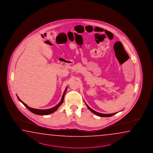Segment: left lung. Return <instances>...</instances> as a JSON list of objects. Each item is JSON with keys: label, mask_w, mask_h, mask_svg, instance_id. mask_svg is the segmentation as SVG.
<instances>
[{"label": "left lung", "mask_w": 153, "mask_h": 153, "mask_svg": "<svg viewBox=\"0 0 153 153\" xmlns=\"http://www.w3.org/2000/svg\"><path fill=\"white\" fill-rule=\"evenodd\" d=\"M85 104L87 106V108L90 110V111H91L92 112H93V114H96L97 116H100V117H111L112 116H113L114 114H117L116 112V113H114V114H101V113H99V112H96V111H94V110H92L91 108H90L88 105H87V104L85 102Z\"/></svg>", "instance_id": "obj_1"}]
</instances>
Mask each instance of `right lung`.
Returning <instances> with one entry per match:
<instances>
[{"mask_svg": "<svg viewBox=\"0 0 153 153\" xmlns=\"http://www.w3.org/2000/svg\"><path fill=\"white\" fill-rule=\"evenodd\" d=\"M67 89V87H66V89H65L64 92H63V95H62V99H61V102H60L57 105H56L55 106H54V108H49V109H46V110H39V109H36V108H30V107H29L27 104H25L24 102H22L21 100L18 98V96H17L18 100H19L20 102H21L22 103L26 108H27V109H28L29 111H31V112H33V114H38V115H48V114H52V113H53L55 111H56L57 110V108H59V106H60V105L62 104V102H63V99H64V97H65V93H66Z\"/></svg>", "mask_w": 153, "mask_h": 153, "instance_id": "right-lung-1", "label": "right lung"}]
</instances>
